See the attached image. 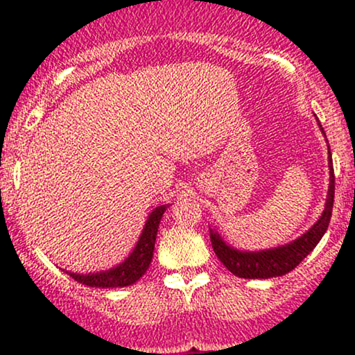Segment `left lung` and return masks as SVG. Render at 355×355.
I'll use <instances>...</instances> for the list:
<instances>
[{"label":"left lung","mask_w":355,"mask_h":355,"mask_svg":"<svg viewBox=\"0 0 355 355\" xmlns=\"http://www.w3.org/2000/svg\"><path fill=\"white\" fill-rule=\"evenodd\" d=\"M329 168H331V185H329L325 210L319 222L307 234L285 247L266 252H255V254H245V252L234 250V248L225 245L222 239L210 230L211 247H214V252L217 254L220 262L240 279H270V277H280L294 270L305 257L311 254L313 247L319 243V240L324 237L325 230H327L329 223H331L334 193H336V182H334L336 177H334L331 150H329Z\"/></svg>","instance_id":"obj_1"}]
</instances>
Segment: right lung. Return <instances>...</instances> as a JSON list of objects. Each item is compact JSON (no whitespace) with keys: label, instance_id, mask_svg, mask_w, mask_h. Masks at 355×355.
<instances>
[{"label":"right lung","instance_id":"right-lung-1","mask_svg":"<svg viewBox=\"0 0 355 355\" xmlns=\"http://www.w3.org/2000/svg\"><path fill=\"white\" fill-rule=\"evenodd\" d=\"M165 207H157L152 214H150L148 220L145 223L144 234H141L140 240H138L135 250L132 255L125 260L121 266H118L112 270L100 272V274H89V275H78L68 272L73 280L76 282L88 285V287H100V288H112V287H126V285L135 284L141 275L145 274L148 268L150 262L153 257L155 248V239H157L158 223H160L162 215H164Z\"/></svg>","mask_w":355,"mask_h":355}]
</instances>
